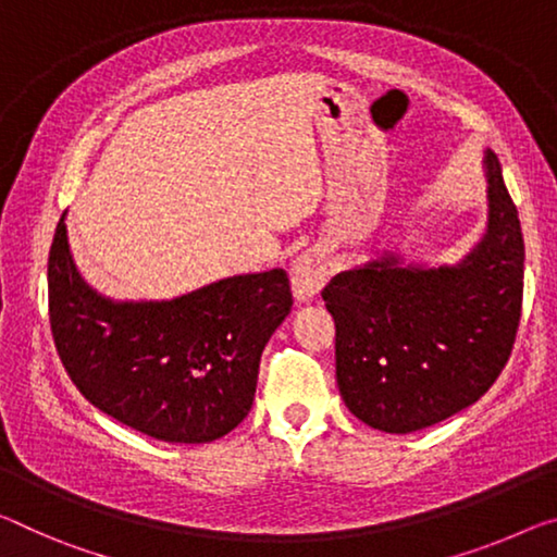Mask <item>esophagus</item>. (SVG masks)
Masks as SVG:
<instances>
[{
  "label": "esophagus",
  "mask_w": 557,
  "mask_h": 557,
  "mask_svg": "<svg viewBox=\"0 0 557 557\" xmlns=\"http://www.w3.org/2000/svg\"><path fill=\"white\" fill-rule=\"evenodd\" d=\"M329 267L323 253L306 251L298 256L290 267V290H294L296 304H311L315 296L321 294L323 284H326Z\"/></svg>",
  "instance_id": "obj_1"
}]
</instances>
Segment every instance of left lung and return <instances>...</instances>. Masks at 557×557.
<instances>
[{
    "mask_svg": "<svg viewBox=\"0 0 557 557\" xmlns=\"http://www.w3.org/2000/svg\"><path fill=\"white\" fill-rule=\"evenodd\" d=\"M487 224L458 263L375 253L321 290L336 321V381L358 421L413 433L473 406L508 363L525 244L498 157L485 149Z\"/></svg>",
    "mask_w": 557,
    "mask_h": 557,
    "instance_id": "8db88e82",
    "label": "left lung"
}]
</instances>
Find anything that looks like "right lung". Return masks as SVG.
<instances>
[{
	"label": "right lung",
	"mask_w": 557,
	"mask_h": 557,
	"mask_svg": "<svg viewBox=\"0 0 557 557\" xmlns=\"http://www.w3.org/2000/svg\"><path fill=\"white\" fill-rule=\"evenodd\" d=\"M59 219L49 251L57 354L101 413L166 443H211L249 416L261 354L290 313L284 269L164 301H114L82 278Z\"/></svg>",
	"instance_id": "1"
}]
</instances>
